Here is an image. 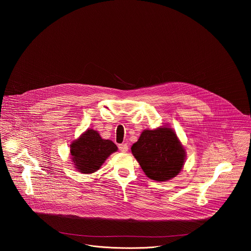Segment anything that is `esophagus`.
<instances>
[{
    "mask_svg": "<svg viewBox=\"0 0 251 251\" xmlns=\"http://www.w3.org/2000/svg\"><path fill=\"white\" fill-rule=\"evenodd\" d=\"M119 149L121 151L123 152H126L128 151V146L126 144H120L119 145Z\"/></svg>",
    "mask_w": 251,
    "mask_h": 251,
    "instance_id": "esophagus-1",
    "label": "esophagus"
}]
</instances>
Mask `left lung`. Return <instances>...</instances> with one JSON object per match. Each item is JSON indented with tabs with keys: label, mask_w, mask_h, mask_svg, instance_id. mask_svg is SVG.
Wrapping results in <instances>:
<instances>
[{
	"label": "left lung",
	"mask_w": 251,
	"mask_h": 251,
	"mask_svg": "<svg viewBox=\"0 0 251 251\" xmlns=\"http://www.w3.org/2000/svg\"><path fill=\"white\" fill-rule=\"evenodd\" d=\"M131 151L148 178L165 181L182 169L185 150L175 131L167 126L145 129Z\"/></svg>",
	"instance_id": "obj_1"
}]
</instances>
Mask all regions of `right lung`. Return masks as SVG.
<instances>
[{
  "label": "right lung",
  "instance_id": "add662e5",
  "mask_svg": "<svg viewBox=\"0 0 251 251\" xmlns=\"http://www.w3.org/2000/svg\"><path fill=\"white\" fill-rule=\"evenodd\" d=\"M118 147L111 140L102 139L94 129H87L71 145V154L75 168L83 174L98 171L108 156L117 151Z\"/></svg>",
  "mask_w": 251,
  "mask_h": 251
}]
</instances>
